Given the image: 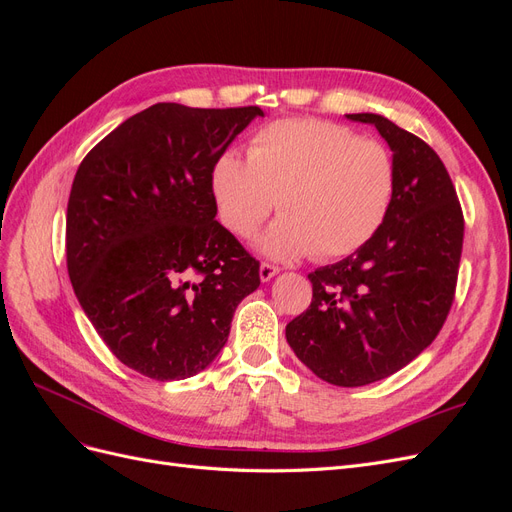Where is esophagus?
Listing matches in <instances>:
<instances>
[{
	"label": "esophagus",
	"mask_w": 512,
	"mask_h": 512,
	"mask_svg": "<svg viewBox=\"0 0 512 512\" xmlns=\"http://www.w3.org/2000/svg\"><path fill=\"white\" fill-rule=\"evenodd\" d=\"M280 273V269L277 267H273V265H269V262H262L260 265V269H258V275H260V282H271L273 277Z\"/></svg>",
	"instance_id": "1"
}]
</instances>
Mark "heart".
<instances>
[{
	"label": "heart",
	"instance_id": "1",
	"mask_svg": "<svg viewBox=\"0 0 512 512\" xmlns=\"http://www.w3.org/2000/svg\"><path fill=\"white\" fill-rule=\"evenodd\" d=\"M209 188L222 224L243 239L277 203L284 215L256 241L265 256L331 260L356 252L380 230L395 198L397 168L382 143L356 138L344 126L284 119L254 134L247 158L232 149L220 153Z\"/></svg>",
	"mask_w": 512,
	"mask_h": 512
}]
</instances>
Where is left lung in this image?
<instances>
[{
    "mask_svg": "<svg viewBox=\"0 0 512 512\" xmlns=\"http://www.w3.org/2000/svg\"><path fill=\"white\" fill-rule=\"evenodd\" d=\"M346 117L374 126L391 147L395 198L363 247L307 275L312 305L288 322L286 339L320 380L365 386L406 367L440 333L453 305L463 213L425 141L376 113Z\"/></svg>",
    "mask_w": 512,
    "mask_h": 512,
    "instance_id": "obj_1",
    "label": "left lung"
}]
</instances>
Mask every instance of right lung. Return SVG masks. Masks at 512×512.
I'll return each instance as SVG.
<instances>
[{
	"instance_id": "add662e5",
	"label": "right lung",
	"mask_w": 512,
	"mask_h": 512,
	"mask_svg": "<svg viewBox=\"0 0 512 512\" xmlns=\"http://www.w3.org/2000/svg\"><path fill=\"white\" fill-rule=\"evenodd\" d=\"M265 117L258 106L153 104L91 149L70 190L68 273L117 359L151 380H185L224 348L258 260L215 220L209 175Z\"/></svg>"
}]
</instances>
